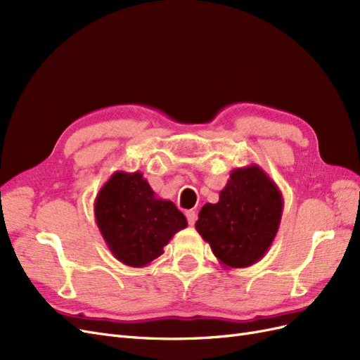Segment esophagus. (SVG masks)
I'll return each instance as SVG.
<instances>
[{
  "label": "esophagus",
  "instance_id": "34e87169",
  "mask_svg": "<svg viewBox=\"0 0 360 360\" xmlns=\"http://www.w3.org/2000/svg\"><path fill=\"white\" fill-rule=\"evenodd\" d=\"M186 217H188L189 225H193L195 221H197V212H195V210H188L186 212Z\"/></svg>",
  "mask_w": 360,
  "mask_h": 360
}]
</instances>
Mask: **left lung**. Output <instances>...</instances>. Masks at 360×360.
Instances as JSON below:
<instances>
[{
  "label": "left lung",
  "mask_w": 360,
  "mask_h": 360,
  "mask_svg": "<svg viewBox=\"0 0 360 360\" xmlns=\"http://www.w3.org/2000/svg\"><path fill=\"white\" fill-rule=\"evenodd\" d=\"M284 200L261 167L236 168L216 204L207 202L195 228L224 267L255 264L275 240Z\"/></svg>",
  "instance_id": "8db88e82"
}]
</instances>
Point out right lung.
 <instances>
[{"label": "right lung", "mask_w": 360, "mask_h": 360, "mask_svg": "<svg viewBox=\"0 0 360 360\" xmlns=\"http://www.w3.org/2000/svg\"><path fill=\"white\" fill-rule=\"evenodd\" d=\"M96 224L112 255L129 267H144L188 221L169 200L158 198L139 171H117L94 201Z\"/></svg>", "instance_id": "1"}]
</instances>
